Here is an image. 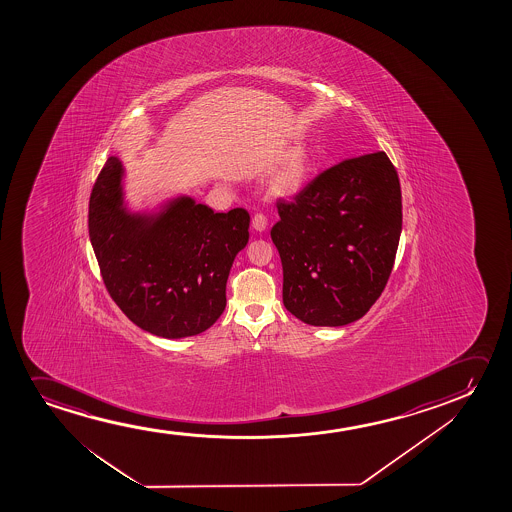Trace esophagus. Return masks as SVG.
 I'll use <instances>...</instances> for the list:
<instances>
[{"instance_id":"1","label":"esophagus","mask_w":512,"mask_h":512,"mask_svg":"<svg viewBox=\"0 0 512 512\" xmlns=\"http://www.w3.org/2000/svg\"><path fill=\"white\" fill-rule=\"evenodd\" d=\"M252 227L257 232L266 231V227H267L266 215H262V213H257V215H255V217H253Z\"/></svg>"}]
</instances>
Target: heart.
<instances>
[{
  "instance_id": "obj_1",
  "label": "heart",
  "mask_w": 512,
  "mask_h": 512,
  "mask_svg": "<svg viewBox=\"0 0 512 512\" xmlns=\"http://www.w3.org/2000/svg\"><path fill=\"white\" fill-rule=\"evenodd\" d=\"M309 152L306 148H295L274 168L269 176L267 190L274 197L294 196L299 192L309 171Z\"/></svg>"
}]
</instances>
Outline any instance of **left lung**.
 <instances>
[{"mask_svg":"<svg viewBox=\"0 0 512 512\" xmlns=\"http://www.w3.org/2000/svg\"><path fill=\"white\" fill-rule=\"evenodd\" d=\"M278 215L285 308L315 327L360 320L385 290L402 232L399 175L385 152L323 171Z\"/></svg>","mask_w":512,"mask_h":512,"instance_id":"left-lung-1","label":"left lung"}]
</instances>
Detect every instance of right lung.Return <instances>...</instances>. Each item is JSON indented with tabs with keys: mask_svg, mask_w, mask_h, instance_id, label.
Segmentation results:
<instances>
[{
	"mask_svg": "<svg viewBox=\"0 0 512 512\" xmlns=\"http://www.w3.org/2000/svg\"><path fill=\"white\" fill-rule=\"evenodd\" d=\"M124 176L119 157H108L89 201V236L106 290L140 329L166 339L197 336L224 313L250 215L243 208L215 213L183 194L133 210Z\"/></svg>",
	"mask_w": 512,
	"mask_h": 512,
	"instance_id": "obj_1",
	"label": "right lung"
}]
</instances>
